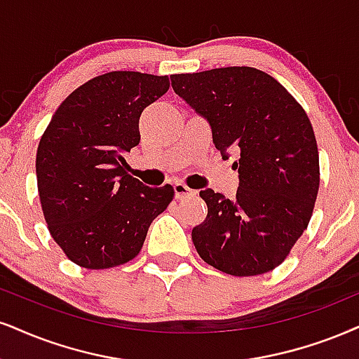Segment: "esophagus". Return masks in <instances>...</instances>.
<instances>
[{
  "label": "esophagus",
  "instance_id": "esophagus-1",
  "mask_svg": "<svg viewBox=\"0 0 359 359\" xmlns=\"http://www.w3.org/2000/svg\"><path fill=\"white\" fill-rule=\"evenodd\" d=\"M172 188H175V198H176V200H187V198H193L194 194H196L194 189L188 188L187 184H183V183H176Z\"/></svg>",
  "mask_w": 359,
  "mask_h": 359
}]
</instances>
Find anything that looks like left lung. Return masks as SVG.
Wrapping results in <instances>:
<instances>
[{
  "instance_id": "1",
  "label": "left lung",
  "mask_w": 359,
  "mask_h": 359,
  "mask_svg": "<svg viewBox=\"0 0 359 359\" xmlns=\"http://www.w3.org/2000/svg\"><path fill=\"white\" fill-rule=\"evenodd\" d=\"M171 86L210 121L216 149L240 156L236 198L200 191L208 215L191 231L198 255L233 276L271 271L308 228L320 189L306 111L281 83L250 66L172 74Z\"/></svg>"
}]
</instances>
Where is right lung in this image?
<instances>
[{
	"instance_id": "obj_1",
	"label": "right lung",
	"mask_w": 359,
	"mask_h": 359,
	"mask_svg": "<svg viewBox=\"0 0 359 359\" xmlns=\"http://www.w3.org/2000/svg\"><path fill=\"white\" fill-rule=\"evenodd\" d=\"M170 90V78L111 72L66 98L36 153L38 194L53 240L78 266L106 269L136 258L149 224L170 205V184L148 188L128 175L140 116Z\"/></svg>"
}]
</instances>
